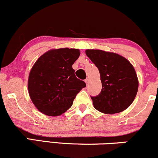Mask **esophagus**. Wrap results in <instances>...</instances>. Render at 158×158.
Listing matches in <instances>:
<instances>
[{"label":"esophagus","mask_w":158,"mask_h":158,"mask_svg":"<svg viewBox=\"0 0 158 158\" xmlns=\"http://www.w3.org/2000/svg\"><path fill=\"white\" fill-rule=\"evenodd\" d=\"M85 83H86V85H88V83H89V79H85Z\"/></svg>","instance_id":"1"}]
</instances>
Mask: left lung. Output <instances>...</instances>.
Listing matches in <instances>:
<instances>
[{
	"label": "left lung",
	"instance_id": "1",
	"mask_svg": "<svg viewBox=\"0 0 158 158\" xmlns=\"http://www.w3.org/2000/svg\"><path fill=\"white\" fill-rule=\"evenodd\" d=\"M85 53L99 69L102 90L91 97L94 107L104 114L122 112L131 106L138 90L135 68L123 56L101 50H86Z\"/></svg>",
	"mask_w": 158,
	"mask_h": 158
}]
</instances>
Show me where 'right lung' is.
<instances>
[{
    "label": "right lung",
    "mask_w": 158,
    "mask_h": 158,
    "mask_svg": "<svg viewBox=\"0 0 158 158\" xmlns=\"http://www.w3.org/2000/svg\"><path fill=\"white\" fill-rule=\"evenodd\" d=\"M80 55L79 49H52L41 56L30 70L28 92L32 103L45 115L56 117L67 111L83 88L72 65Z\"/></svg>",
    "instance_id": "1"
}]
</instances>
